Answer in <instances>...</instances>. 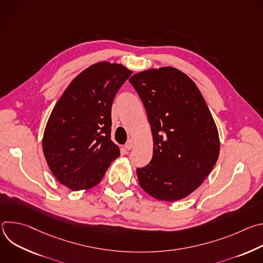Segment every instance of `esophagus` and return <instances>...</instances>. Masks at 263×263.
Listing matches in <instances>:
<instances>
[{
  "label": "esophagus",
  "mask_w": 263,
  "mask_h": 263,
  "mask_svg": "<svg viewBox=\"0 0 263 263\" xmlns=\"http://www.w3.org/2000/svg\"><path fill=\"white\" fill-rule=\"evenodd\" d=\"M133 146H134V141H133L132 139L128 140V141H127V143L125 144V147H126L127 149H131Z\"/></svg>",
  "instance_id": "obj_1"
}]
</instances>
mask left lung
<instances>
[{
	"label": "left lung",
	"instance_id": "1",
	"mask_svg": "<svg viewBox=\"0 0 263 263\" xmlns=\"http://www.w3.org/2000/svg\"><path fill=\"white\" fill-rule=\"evenodd\" d=\"M145 108L153 135V157L137 168L141 189L165 202L184 199L204 182L219 154V137L209 108L181 70L164 66L129 79Z\"/></svg>",
	"mask_w": 263,
	"mask_h": 263
}]
</instances>
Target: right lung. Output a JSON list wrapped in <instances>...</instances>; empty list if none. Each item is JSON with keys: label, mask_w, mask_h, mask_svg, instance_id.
I'll use <instances>...</instances> for the list:
<instances>
[{"label": "right lung", "mask_w": 263, "mask_h": 263, "mask_svg": "<svg viewBox=\"0 0 263 263\" xmlns=\"http://www.w3.org/2000/svg\"><path fill=\"white\" fill-rule=\"evenodd\" d=\"M132 70L98 62L66 87L48 120L43 149L54 177L71 191L100 183L120 147L111 140V106Z\"/></svg>", "instance_id": "obj_1"}]
</instances>
